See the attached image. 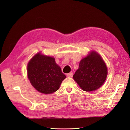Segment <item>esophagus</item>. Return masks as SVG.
I'll list each match as a JSON object with an SVG mask.
<instances>
[{"label":"esophagus","instance_id":"34e87169","mask_svg":"<svg viewBox=\"0 0 130 130\" xmlns=\"http://www.w3.org/2000/svg\"><path fill=\"white\" fill-rule=\"evenodd\" d=\"M73 73L72 72H70L69 73L67 74V76L69 77H72L73 76Z\"/></svg>","mask_w":130,"mask_h":130}]
</instances>
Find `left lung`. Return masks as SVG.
Segmentation results:
<instances>
[{
	"label": "left lung",
	"instance_id": "8db88e82",
	"mask_svg": "<svg viewBox=\"0 0 130 130\" xmlns=\"http://www.w3.org/2000/svg\"><path fill=\"white\" fill-rule=\"evenodd\" d=\"M107 75V68L103 59L93 51L81 60L73 78L82 90L91 92L104 84Z\"/></svg>",
	"mask_w": 130,
	"mask_h": 130
}]
</instances>
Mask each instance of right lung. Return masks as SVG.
I'll list each match as a JSON object with an SVG mask.
<instances>
[{
  "instance_id": "right-lung-1",
  "label": "right lung",
  "mask_w": 130,
  "mask_h": 130,
  "mask_svg": "<svg viewBox=\"0 0 130 130\" xmlns=\"http://www.w3.org/2000/svg\"><path fill=\"white\" fill-rule=\"evenodd\" d=\"M27 70L31 84L39 92L46 94L57 91L66 77L54 57L40 53L29 62Z\"/></svg>"
}]
</instances>
